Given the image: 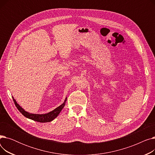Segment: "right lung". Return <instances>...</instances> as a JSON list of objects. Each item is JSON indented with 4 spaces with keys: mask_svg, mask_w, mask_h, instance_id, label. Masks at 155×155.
<instances>
[{
    "mask_svg": "<svg viewBox=\"0 0 155 155\" xmlns=\"http://www.w3.org/2000/svg\"><path fill=\"white\" fill-rule=\"evenodd\" d=\"M12 99H13L15 105L16 107L18 108V109L19 110V112L22 114L24 116H25L26 117L32 119L33 120L39 122V123H48V122H51L53 119H54L57 116L59 115V114L60 113V112L61 111L63 108L64 107L65 103H66V101L67 100V98L66 97L63 103L61 105H60V106H58V107L54 109L53 110L48 112V113H46V114H32V113H29V112L26 111L18 104V102H16V101L14 99L13 97H12Z\"/></svg>",
    "mask_w": 155,
    "mask_h": 155,
    "instance_id": "obj_1",
    "label": "right lung"
}]
</instances>
